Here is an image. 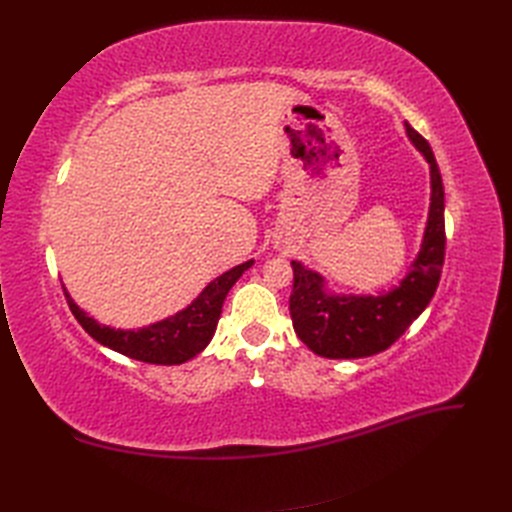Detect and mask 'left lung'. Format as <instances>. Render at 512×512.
<instances>
[{"mask_svg":"<svg viewBox=\"0 0 512 512\" xmlns=\"http://www.w3.org/2000/svg\"><path fill=\"white\" fill-rule=\"evenodd\" d=\"M406 134L429 164L431 203L421 252L410 273L389 292L333 294L324 277L292 260L294 284L290 316L301 342L327 359H363L395 344L423 314L438 288L444 265V185L440 168L425 138L406 121Z\"/></svg>","mask_w":512,"mask_h":512,"instance_id":"8db88e82","label":"left lung"}]
</instances>
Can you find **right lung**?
<instances>
[{"instance_id":"add662e5","label":"right lung","mask_w":512,"mask_h":512,"mask_svg":"<svg viewBox=\"0 0 512 512\" xmlns=\"http://www.w3.org/2000/svg\"><path fill=\"white\" fill-rule=\"evenodd\" d=\"M254 265V260H247L243 265L232 267L222 273L198 294V297L175 316L153 322L143 329H113L100 324L72 301L68 290L64 294L72 309L74 318L81 322V327L96 339L98 344L111 348L119 354H126L130 359L153 363V365H179L194 359L203 352L218 327L222 314V305L228 290L235 286L239 277Z\"/></svg>"}]
</instances>
